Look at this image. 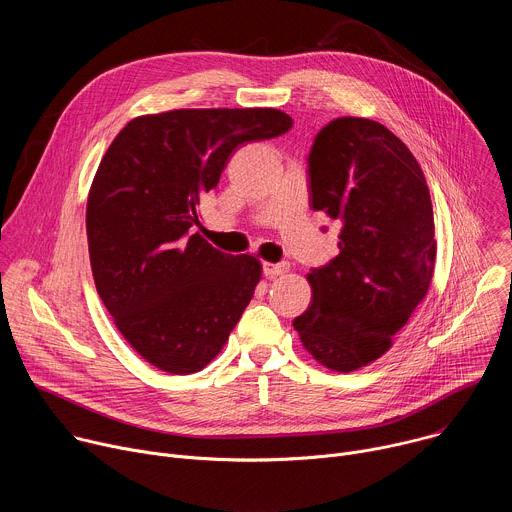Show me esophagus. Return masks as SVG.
Returning a JSON list of instances; mask_svg holds the SVG:
<instances>
[{
    "mask_svg": "<svg viewBox=\"0 0 512 512\" xmlns=\"http://www.w3.org/2000/svg\"><path fill=\"white\" fill-rule=\"evenodd\" d=\"M287 271H289L287 263H263V273L267 277H277V275H283Z\"/></svg>",
    "mask_w": 512,
    "mask_h": 512,
    "instance_id": "esophagus-1",
    "label": "esophagus"
}]
</instances>
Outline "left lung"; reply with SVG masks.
<instances>
[{
	"label": "left lung",
	"mask_w": 512,
	"mask_h": 512,
	"mask_svg": "<svg viewBox=\"0 0 512 512\" xmlns=\"http://www.w3.org/2000/svg\"><path fill=\"white\" fill-rule=\"evenodd\" d=\"M310 204L340 227V253L308 273L310 308L294 320L304 348L336 373L381 358L427 296L435 265L425 176L385 125L338 117L314 141Z\"/></svg>",
	"instance_id": "left-lung-1"
}]
</instances>
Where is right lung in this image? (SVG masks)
<instances>
[{
  "label": "right lung",
  "mask_w": 512,
  "mask_h": 512,
  "mask_svg": "<svg viewBox=\"0 0 512 512\" xmlns=\"http://www.w3.org/2000/svg\"><path fill=\"white\" fill-rule=\"evenodd\" d=\"M291 125L271 107L174 109L131 119L109 145L87 200L91 269L117 330L152 367L202 371L249 306L261 261L192 231L239 145Z\"/></svg>",
  "instance_id": "obj_1"
}]
</instances>
